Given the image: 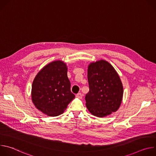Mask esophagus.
I'll return each instance as SVG.
<instances>
[{
  "mask_svg": "<svg viewBox=\"0 0 156 156\" xmlns=\"http://www.w3.org/2000/svg\"><path fill=\"white\" fill-rule=\"evenodd\" d=\"M76 96L78 98H79V99H82V98H83V96H82L81 93H78Z\"/></svg>",
  "mask_w": 156,
  "mask_h": 156,
  "instance_id": "1",
  "label": "esophagus"
}]
</instances>
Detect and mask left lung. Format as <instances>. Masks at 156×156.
<instances>
[{"label": "left lung", "instance_id": "8db88e82", "mask_svg": "<svg viewBox=\"0 0 156 156\" xmlns=\"http://www.w3.org/2000/svg\"><path fill=\"white\" fill-rule=\"evenodd\" d=\"M87 80L90 91L85 100L90 113L104 117L116 112L122 101L123 88L112 65L104 60L91 63L88 66Z\"/></svg>", "mask_w": 156, "mask_h": 156}]
</instances>
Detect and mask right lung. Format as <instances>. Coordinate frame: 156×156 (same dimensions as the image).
Returning <instances> with one entry per match:
<instances>
[{
	"label": "right lung",
	"instance_id": "add662e5",
	"mask_svg": "<svg viewBox=\"0 0 156 156\" xmlns=\"http://www.w3.org/2000/svg\"><path fill=\"white\" fill-rule=\"evenodd\" d=\"M70 86L66 63L60 60L54 61L43 67L34 78L32 101L44 114L58 116L75 98L70 91Z\"/></svg>",
	"mask_w": 156,
	"mask_h": 156
}]
</instances>
